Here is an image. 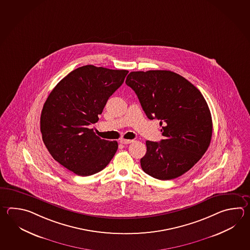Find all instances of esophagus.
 Listing matches in <instances>:
<instances>
[{"label":"esophagus","mask_w":250,"mask_h":250,"mask_svg":"<svg viewBox=\"0 0 250 250\" xmlns=\"http://www.w3.org/2000/svg\"><path fill=\"white\" fill-rule=\"evenodd\" d=\"M133 142V140H125V139L120 140V143H122V144H129V143H132Z\"/></svg>","instance_id":"34e87169"}]
</instances>
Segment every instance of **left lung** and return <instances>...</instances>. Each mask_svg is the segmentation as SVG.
<instances>
[{
    "label": "left lung",
    "instance_id": "obj_1",
    "mask_svg": "<svg viewBox=\"0 0 250 250\" xmlns=\"http://www.w3.org/2000/svg\"><path fill=\"white\" fill-rule=\"evenodd\" d=\"M125 83L136 93L148 119L160 120L165 139L146 142L143 171L158 180L183 175L199 161L212 137V117L201 92L174 72H131Z\"/></svg>",
    "mask_w": 250,
    "mask_h": 250
}]
</instances>
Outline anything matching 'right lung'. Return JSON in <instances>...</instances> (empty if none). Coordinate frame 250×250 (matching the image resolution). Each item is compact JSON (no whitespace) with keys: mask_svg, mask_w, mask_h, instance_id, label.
<instances>
[{"mask_svg":"<svg viewBox=\"0 0 250 250\" xmlns=\"http://www.w3.org/2000/svg\"><path fill=\"white\" fill-rule=\"evenodd\" d=\"M127 70L80 66L58 83L42 110V141L52 158L80 176L105 168L118 144L97 136L90 125L99 120L108 98L122 85Z\"/></svg>","mask_w":250,"mask_h":250,"instance_id":"obj_1","label":"right lung"}]
</instances>
